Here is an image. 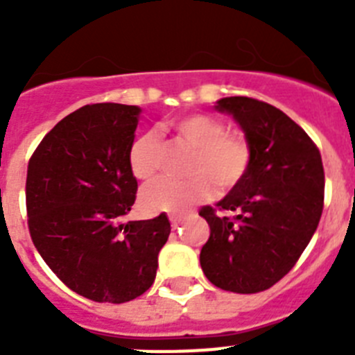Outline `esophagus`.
Here are the masks:
<instances>
[{
	"label": "esophagus",
	"mask_w": 355,
	"mask_h": 355,
	"mask_svg": "<svg viewBox=\"0 0 355 355\" xmlns=\"http://www.w3.org/2000/svg\"><path fill=\"white\" fill-rule=\"evenodd\" d=\"M168 218H171L172 227H178V225H180L181 222H183V216H181V215H171V216H168Z\"/></svg>",
	"instance_id": "esophagus-1"
}]
</instances>
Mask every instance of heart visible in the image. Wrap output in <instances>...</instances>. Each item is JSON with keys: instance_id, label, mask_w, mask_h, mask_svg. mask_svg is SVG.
Returning <instances> with one entry per match:
<instances>
[{"instance_id": "heart-1", "label": "heart", "mask_w": 355, "mask_h": 355, "mask_svg": "<svg viewBox=\"0 0 355 355\" xmlns=\"http://www.w3.org/2000/svg\"><path fill=\"white\" fill-rule=\"evenodd\" d=\"M171 128L183 142L196 149L187 181L158 178L144 187L140 205L146 211H183L193 202L206 200L220 190L236 187L250 167L249 140L238 131H225L220 119L208 114H190L171 122ZM162 142L155 131H142L131 140L128 165L137 180H149L159 167Z\"/></svg>"}]
</instances>
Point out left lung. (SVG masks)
Segmentation results:
<instances>
[{
	"mask_svg": "<svg viewBox=\"0 0 355 355\" xmlns=\"http://www.w3.org/2000/svg\"><path fill=\"white\" fill-rule=\"evenodd\" d=\"M236 121L252 158L245 178L205 206L209 238L200 266L211 284L234 293L268 290L299 261L324 209L325 175L318 147L284 112L252 97H222L215 105Z\"/></svg>",
	"mask_w": 355,
	"mask_h": 355,
	"instance_id": "left-lung-1",
	"label": "left lung"
}]
</instances>
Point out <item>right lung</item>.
Returning <instances> with one entry per match:
<instances>
[{"instance_id":"obj_1","label":"right lung","mask_w":355,"mask_h":355,"mask_svg":"<svg viewBox=\"0 0 355 355\" xmlns=\"http://www.w3.org/2000/svg\"><path fill=\"white\" fill-rule=\"evenodd\" d=\"M139 106L97 103L62 119L28 163L31 240L65 286L94 302L122 304L146 293L171 234L162 213L121 220L137 199L128 149Z\"/></svg>"}]
</instances>
